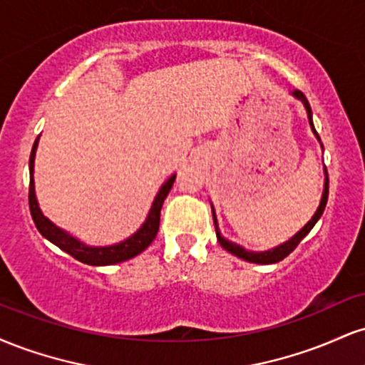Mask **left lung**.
<instances>
[{"label": "left lung", "mask_w": 365, "mask_h": 365, "mask_svg": "<svg viewBox=\"0 0 365 365\" xmlns=\"http://www.w3.org/2000/svg\"><path fill=\"white\" fill-rule=\"evenodd\" d=\"M293 96H295V98H299V99H302V103H304L305 110H307L309 121H311V127H312V130H314V133H316V135H317L316 128H314V123H312V111H311V106H309L307 98H305L304 92H300V91H295V92H293ZM317 139H319V137H317ZM328 192H329V180H328V173H326L324 192H322V199H321L319 207H317L316 215L312 216V220L309 221V223L305 225L304 228L300 230V232L297 233L295 237H292L290 240L284 242L283 245L276 247V249H273V250H266V252H249V250L242 249L240 245H235V244H233V242L225 240V238L221 237V233L217 232V221H216L215 212H212V220H215V228H216V237H217V242H220V245L223 247L225 250H228L230 254L237 255V257H240V259H245V261H249V262H255V264H274V262L283 261V259L287 257V255H290V254L293 252V250L297 249V245H299L300 242L304 240L305 235H307V233L311 232V230L314 228V225L317 223V220H319V217L322 216V212H324V207H326V202H328Z\"/></svg>", "instance_id": "obj_1"}]
</instances>
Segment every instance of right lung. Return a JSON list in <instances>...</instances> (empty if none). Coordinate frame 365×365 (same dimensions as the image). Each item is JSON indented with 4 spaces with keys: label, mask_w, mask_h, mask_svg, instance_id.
<instances>
[{
    "label": "right lung",
    "mask_w": 365,
    "mask_h": 365,
    "mask_svg": "<svg viewBox=\"0 0 365 365\" xmlns=\"http://www.w3.org/2000/svg\"><path fill=\"white\" fill-rule=\"evenodd\" d=\"M37 137L34 145H32L31 159H29V171H31V183H29V207H31L32 220L39 230V233L43 237L48 238L49 242H53L54 245L60 247L63 252L70 254L72 257L77 259L83 264H89V266H110V264L123 262L127 259L135 257L137 254H140L142 250H145L148 247L153 244V240L158 235L159 230V217H161V207L163 202H165L166 195L170 194L171 187H173L175 175L170 177L165 182V185L161 187V190L158 192L156 199H154L153 207H150L148 220L145 223L140 226V230L137 233H133L132 237L127 238L125 242H120V244L111 245V247H87L83 245L82 242L75 240L73 237H70L68 233H65L63 230L54 226L48 217H44L43 212H41L39 206H37L36 200V192H34V178H32V173H34V158H36V149H37Z\"/></svg>",
    "instance_id": "obj_1"
}]
</instances>
